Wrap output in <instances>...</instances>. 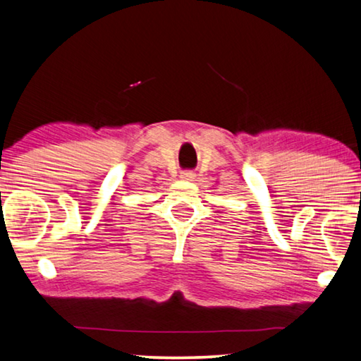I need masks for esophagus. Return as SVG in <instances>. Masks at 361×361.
Wrapping results in <instances>:
<instances>
[{
    "instance_id": "34e87169",
    "label": "esophagus",
    "mask_w": 361,
    "mask_h": 361,
    "mask_svg": "<svg viewBox=\"0 0 361 361\" xmlns=\"http://www.w3.org/2000/svg\"><path fill=\"white\" fill-rule=\"evenodd\" d=\"M181 176H183V178H186V180H191V178H194L195 175L192 172H183Z\"/></svg>"
}]
</instances>
